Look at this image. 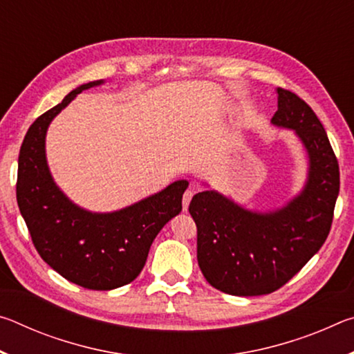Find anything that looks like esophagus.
Listing matches in <instances>:
<instances>
[{
	"label": "esophagus",
	"mask_w": 354,
	"mask_h": 354,
	"mask_svg": "<svg viewBox=\"0 0 354 354\" xmlns=\"http://www.w3.org/2000/svg\"><path fill=\"white\" fill-rule=\"evenodd\" d=\"M194 194H195L194 190H185L184 192V195H183V209H184V211H187V209H189L190 200H192V196H194Z\"/></svg>",
	"instance_id": "obj_1"
}]
</instances>
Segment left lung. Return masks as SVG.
Segmentation results:
<instances>
[{"mask_svg": "<svg viewBox=\"0 0 354 354\" xmlns=\"http://www.w3.org/2000/svg\"><path fill=\"white\" fill-rule=\"evenodd\" d=\"M272 123L290 128L309 156L306 187L283 209L250 212L217 192L196 194L189 212L196 225V259L207 283L236 297L283 287L325 243L339 195L337 158L306 101L278 87Z\"/></svg>", "mask_w": 354, "mask_h": 354, "instance_id": "8db88e82", "label": "left lung"}]
</instances>
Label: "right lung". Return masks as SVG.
Returning a JSON list of instances; mask_svg holds the SVG:
<instances>
[{"label":"right lung","mask_w":354,"mask_h":354,"mask_svg":"<svg viewBox=\"0 0 354 354\" xmlns=\"http://www.w3.org/2000/svg\"><path fill=\"white\" fill-rule=\"evenodd\" d=\"M101 82L82 84L29 127L19 154L17 203L35 250L53 270L84 289L112 290L139 277L158 232L181 212L189 183L176 181L111 214L84 211L57 189L45 158L48 124L77 93Z\"/></svg>","instance_id":"add662e5"}]
</instances>
